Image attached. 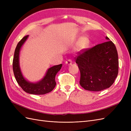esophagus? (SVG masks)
Returning <instances> with one entry per match:
<instances>
[{
    "mask_svg": "<svg viewBox=\"0 0 131 131\" xmlns=\"http://www.w3.org/2000/svg\"><path fill=\"white\" fill-rule=\"evenodd\" d=\"M66 64H68V65H71L72 64V61L71 59H68L66 62Z\"/></svg>",
    "mask_w": 131,
    "mask_h": 131,
    "instance_id": "esophagus-1",
    "label": "esophagus"
}]
</instances>
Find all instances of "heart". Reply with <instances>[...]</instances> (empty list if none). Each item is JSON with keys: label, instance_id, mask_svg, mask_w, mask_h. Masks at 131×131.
Masks as SVG:
<instances>
[{"label": "heart", "instance_id": "heart-1", "mask_svg": "<svg viewBox=\"0 0 131 131\" xmlns=\"http://www.w3.org/2000/svg\"><path fill=\"white\" fill-rule=\"evenodd\" d=\"M89 45V40L86 37H82L79 43V47L80 49L87 48Z\"/></svg>", "mask_w": 131, "mask_h": 131}]
</instances>
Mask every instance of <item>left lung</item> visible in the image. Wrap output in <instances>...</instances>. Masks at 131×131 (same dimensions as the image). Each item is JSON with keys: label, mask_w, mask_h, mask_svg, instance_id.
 Wrapping results in <instances>:
<instances>
[{"label": "left lung", "mask_w": 131, "mask_h": 131, "mask_svg": "<svg viewBox=\"0 0 131 131\" xmlns=\"http://www.w3.org/2000/svg\"><path fill=\"white\" fill-rule=\"evenodd\" d=\"M78 52L75 57L80 72V85L85 90L100 91L112 86L118 72L115 45L109 40Z\"/></svg>", "instance_id": "1"}]
</instances>
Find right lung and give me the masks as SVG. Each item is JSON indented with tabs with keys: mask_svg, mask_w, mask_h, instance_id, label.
<instances>
[{
	"mask_svg": "<svg viewBox=\"0 0 131 131\" xmlns=\"http://www.w3.org/2000/svg\"><path fill=\"white\" fill-rule=\"evenodd\" d=\"M28 37V35L23 37L18 42L15 49L13 62L14 74L18 84L26 92L33 94H44L52 91L56 86L55 77L61 69L62 64H61L51 67L47 70L44 78L38 82L31 83L27 81L23 78L19 68V53L21 46Z\"/></svg>",
	"mask_w": 131,
	"mask_h": 131,
	"instance_id": "obj_1",
	"label": "right lung"
}]
</instances>
